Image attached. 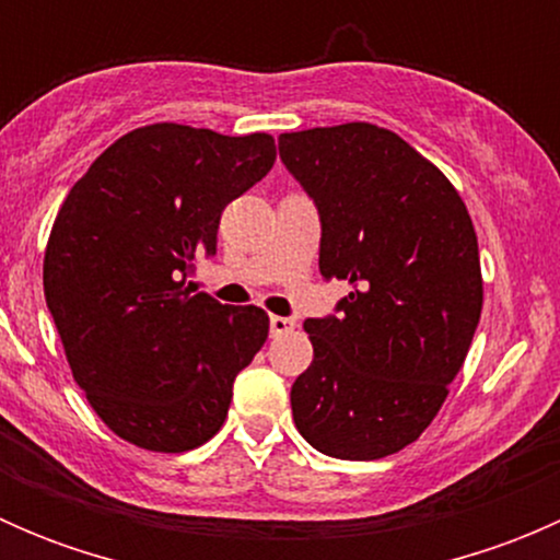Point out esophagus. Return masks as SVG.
<instances>
[{
  "label": "esophagus",
  "mask_w": 560,
  "mask_h": 560,
  "mask_svg": "<svg viewBox=\"0 0 560 560\" xmlns=\"http://www.w3.org/2000/svg\"><path fill=\"white\" fill-rule=\"evenodd\" d=\"M295 330V322L287 316H270V336H284V332Z\"/></svg>",
  "instance_id": "1"
}]
</instances>
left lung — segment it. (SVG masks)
Masks as SVG:
<instances>
[{"label":"left lung","mask_w":560,"mask_h":560,"mask_svg":"<svg viewBox=\"0 0 560 560\" xmlns=\"http://www.w3.org/2000/svg\"><path fill=\"white\" fill-rule=\"evenodd\" d=\"M279 154L319 208L322 276L352 287L341 314L303 325L314 360L292 385V417L319 453L387 457L431 425L471 347V217L447 175L376 124L284 132Z\"/></svg>","instance_id":"1"}]
</instances>
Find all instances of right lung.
<instances>
[{
    "instance_id": "obj_1",
    "label": "right lung",
    "mask_w": 560,
    "mask_h": 560,
    "mask_svg": "<svg viewBox=\"0 0 560 560\" xmlns=\"http://www.w3.org/2000/svg\"><path fill=\"white\" fill-rule=\"evenodd\" d=\"M273 135L149 124L118 138L50 228L43 287L72 380L100 420L151 453H186L228 420L268 314L191 292L222 211L268 175Z\"/></svg>"
}]
</instances>
